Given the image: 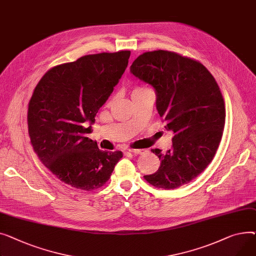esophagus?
<instances>
[{
  "label": "esophagus",
  "mask_w": 256,
  "mask_h": 256,
  "mask_svg": "<svg viewBox=\"0 0 256 256\" xmlns=\"http://www.w3.org/2000/svg\"><path fill=\"white\" fill-rule=\"evenodd\" d=\"M128 152L133 153V154H144L146 152V150H144V148H128Z\"/></svg>",
  "instance_id": "1"
}]
</instances>
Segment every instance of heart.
<instances>
[{"label": "heart", "mask_w": 256, "mask_h": 256, "mask_svg": "<svg viewBox=\"0 0 256 256\" xmlns=\"http://www.w3.org/2000/svg\"><path fill=\"white\" fill-rule=\"evenodd\" d=\"M135 90H138V88H135Z\"/></svg>", "instance_id": "heart-1"}]
</instances>
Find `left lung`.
I'll return each mask as SVG.
<instances>
[{"label": "left lung", "instance_id": "left-lung-1", "mask_svg": "<svg viewBox=\"0 0 256 256\" xmlns=\"http://www.w3.org/2000/svg\"><path fill=\"white\" fill-rule=\"evenodd\" d=\"M130 72L155 88L158 114L174 132L166 153L152 150L160 166L146 181L165 190L188 184L211 163L221 142L225 106L218 84L202 63L168 50L140 54Z\"/></svg>", "mask_w": 256, "mask_h": 256}]
</instances>
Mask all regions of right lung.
I'll return each mask as SVG.
<instances>
[{
  "instance_id": "right-lung-1",
  "label": "right lung",
  "mask_w": 256,
  "mask_h": 256,
  "mask_svg": "<svg viewBox=\"0 0 256 256\" xmlns=\"http://www.w3.org/2000/svg\"><path fill=\"white\" fill-rule=\"evenodd\" d=\"M129 56L130 50L84 56L50 69L34 90L28 108L31 144L45 166L71 187H102L123 157L121 151H101L86 134L91 133Z\"/></svg>"
}]
</instances>
